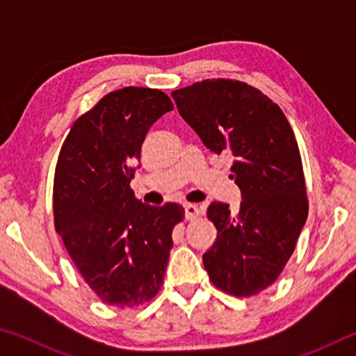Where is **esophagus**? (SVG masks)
I'll list each match as a JSON object with an SVG mask.
<instances>
[{
	"label": "esophagus",
	"instance_id": "esophagus-1",
	"mask_svg": "<svg viewBox=\"0 0 356 356\" xmlns=\"http://www.w3.org/2000/svg\"><path fill=\"white\" fill-rule=\"evenodd\" d=\"M200 215H201V212H200V209H197V206H195V204H185L186 220H196Z\"/></svg>",
	"mask_w": 356,
	"mask_h": 356
}]
</instances>
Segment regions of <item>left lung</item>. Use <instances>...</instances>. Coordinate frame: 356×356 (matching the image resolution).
Here are the masks:
<instances>
[{
	"instance_id": "left-lung-1",
	"label": "left lung",
	"mask_w": 356,
	"mask_h": 356,
	"mask_svg": "<svg viewBox=\"0 0 356 356\" xmlns=\"http://www.w3.org/2000/svg\"><path fill=\"white\" fill-rule=\"evenodd\" d=\"M180 116L215 154L234 156L242 202L207 209L216 240L202 256L209 280L234 297H251L278 280L308 218L303 165L281 108L243 81L213 78L172 91Z\"/></svg>"
}]
</instances>
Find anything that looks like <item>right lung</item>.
<instances>
[{
    "mask_svg": "<svg viewBox=\"0 0 356 356\" xmlns=\"http://www.w3.org/2000/svg\"><path fill=\"white\" fill-rule=\"evenodd\" d=\"M172 108L160 89H118L75 120L58 156L56 232L86 284L122 309L159 293L185 216L179 204L147 206L130 188L147 130Z\"/></svg>",
    "mask_w": 356,
    "mask_h": 356,
    "instance_id": "right-lung-1",
    "label": "right lung"
}]
</instances>
